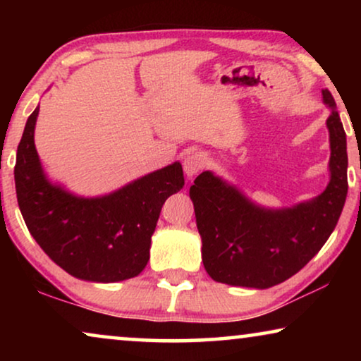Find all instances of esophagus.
<instances>
[{
    "label": "esophagus",
    "instance_id": "34e87169",
    "mask_svg": "<svg viewBox=\"0 0 361 361\" xmlns=\"http://www.w3.org/2000/svg\"><path fill=\"white\" fill-rule=\"evenodd\" d=\"M207 164V157L204 152H192L184 159V172L187 177H194L204 169Z\"/></svg>",
    "mask_w": 361,
    "mask_h": 361
}]
</instances>
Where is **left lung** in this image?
Listing matches in <instances>:
<instances>
[{"label": "left lung", "mask_w": 361, "mask_h": 361, "mask_svg": "<svg viewBox=\"0 0 361 361\" xmlns=\"http://www.w3.org/2000/svg\"><path fill=\"white\" fill-rule=\"evenodd\" d=\"M324 102L332 108L330 182L317 199L293 209L266 210L251 204L235 187L212 172H202L190 187L202 261L216 283L266 289L304 268L329 240L347 199V137L329 90Z\"/></svg>", "instance_id": "left-lung-1"}]
</instances>
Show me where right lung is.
<instances>
[{"mask_svg":"<svg viewBox=\"0 0 361 361\" xmlns=\"http://www.w3.org/2000/svg\"><path fill=\"white\" fill-rule=\"evenodd\" d=\"M39 108L19 141L14 182L27 230L54 263L78 279L116 283L135 278L149 259L151 236L166 199L184 187L182 166L131 182L100 199H80L49 184L34 146Z\"/></svg>","mask_w":361,"mask_h":361,"instance_id":"1","label":"right lung"}]
</instances>
